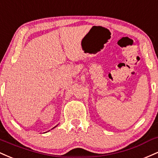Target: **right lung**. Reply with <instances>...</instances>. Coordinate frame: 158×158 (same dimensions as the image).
<instances>
[{
	"label": "right lung",
	"instance_id": "obj_1",
	"mask_svg": "<svg viewBox=\"0 0 158 158\" xmlns=\"http://www.w3.org/2000/svg\"><path fill=\"white\" fill-rule=\"evenodd\" d=\"M55 127H56V126H55Z\"/></svg>",
	"mask_w": 158,
	"mask_h": 158
}]
</instances>
